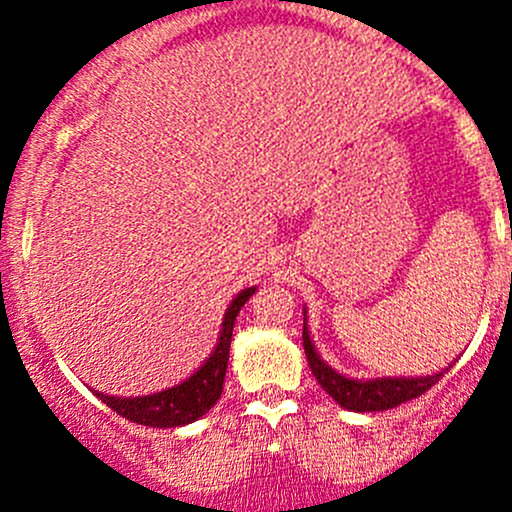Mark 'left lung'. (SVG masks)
Here are the masks:
<instances>
[{"mask_svg":"<svg viewBox=\"0 0 512 512\" xmlns=\"http://www.w3.org/2000/svg\"><path fill=\"white\" fill-rule=\"evenodd\" d=\"M304 354H307L309 369H312L314 379L319 381L324 391L344 406L347 411H386L396 409L399 404L416 399V396L426 394L433 384L443 376V371L433 376H384V379H352L339 371H334L327 361L314 349L312 337L307 329V314H304V329H302Z\"/></svg>","mask_w":512,"mask_h":512,"instance_id":"obj_1","label":"left lung"}]
</instances>
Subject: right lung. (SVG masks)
<instances>
[{
    "label": "right lung",
    "mask_w": 512,
    "mask_h": 512,
    "mask_svg": "<svg viewBox=\"0 0 512 512\" xmlns=\"http://www.w3.org/2000/svg\"><path fill=\"white\" fill-rule=\"evenodd\" d=\"M257 287H247L237 294L227 307L223 317V329H220V339L215 344L213 354L205 359V364L195 371L193 376L183 381V384L173 386V389L158 391L151 396H106L98 394V399L116 411L118 416L128 418L133 423L153 428H175L185 426V423L198 421L200 416L208 414L215 404H218L220 394H223V381L227 371V359H230V342H232V327H235V317L240 314L242 304L255 294Z\"/></svg>",
    "instance_id": "1"
}]
</instances>
